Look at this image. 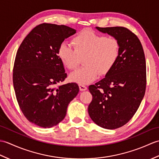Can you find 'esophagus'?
Wrapping results in <instances>:
<instances>
[{
	"label": "esophagus",
	"mask_w": 159,
	"mask_h": 159,
	"mask_svg": "<svg viewBox=\"0 0 159 159\" xmlns=\"http://www.w3.org/2000/svg\"><path fill=\"white\" fill-rule=\"evenodd\" d=\"M79 89H80V91H85V90H87V87H86L85 85H82V84H79Z\"/></svg>",
	"instance_id": "1"
}]
</instances>
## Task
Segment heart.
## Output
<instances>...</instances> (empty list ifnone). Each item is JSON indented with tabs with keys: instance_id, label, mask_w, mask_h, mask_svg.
Returning a JSON list of instances; mask_svg holds the SVG:
<instances>
[{
	"instance_id": "obj_1",
	"label": "heart",
	"mask_w": 159,
	"mask_h": 159,
	"mask_svg": "<svg viewBox=\"0 0 159 159\" xmlns=\"http://www.w3.org/2000/svg\"><path fill=\"white\" fill-rule=\"evenodd\" d=\"M74 49L63 42L58 48V55L67 69L74 70L85 57V66L71 74L72 81L87 84L98 76H105L113 69L120 55V43L113 37H105L89 29H83L72 39Z\"/></svg>"
}]
</instances>
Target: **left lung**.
I'll return each instance as SVG.
<instances>
[{
  "label": "left lung",
  "mask_w": 159,
  "mask_h": 159,
  "mask_svg": "<svg viewBox=\"0 0 159 159\" xmlns=\"http://www.w3.org/2000/svg\"><path fill=\"white\" fill-rule=\"evenodd\" d=\"M96 29L118 39L120 55L105 78L89 86L92 100L88 113L99 126L113 130L128 122L140 105L146 87V59L140 40L128 29Z\"/></svg>",
  "instance_id": "1"
}]
</instances>
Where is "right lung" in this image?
I'll return each mask as SVG.
<instances>
[{"label": "right lung", "mask_w": 159, "mask_h": 159, "mask_svg": "<svg viewBox=\"0 0 159 159\" xmlns=\"http://www.w3.org/2000/svg\"><path fill=\"white\" fill-rule=\"evenodd\" d=\"M75 33L67 26L43 23L29 33L17 51L13 69L16 99L26 119L39 127L61 121L79 92L76 83L59 85L67 74L59 46Z\"/></svg>", "instance_id": "right-lung-1"}]
</instances>
